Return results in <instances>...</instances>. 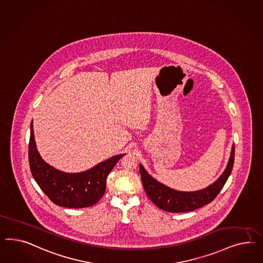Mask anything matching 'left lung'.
<instances>
[{"instance_id": "obj_1", "label": "left lung", "mask_w": 263, "mask_h": 263, "mask_svg": "<svg viewBox=\"0 0 263 263\" xmlns=\"http://www.w3.org/2000/svg\"><path fill=\"white\" fill-rule=\"evenodd\" d=\"M234 161V144H233L227 166L220 177L212 185L195 192H180L163 185L148 174L142 164H140V173L144 191L158 208L170 213H185L205 206L217 196L232 172Z\"/></svg>"}]
</instances>
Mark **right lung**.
<instances>
[{"mask_svg":"<svg viewBox=\"0 0 263 263\" xmlns=\"http://www.w3.org/2000/svg\"><path fill=\"white\" fill-rule=\"evenodd\" d=\"M125 154L111 157L88 171L69 173L46 163L36 148L33 121L30 122L29 161L31 174L44 193L55 205L81 209L97 204L106 190L108 174Z\"/></svg>","mask_w":263,"mask_h":263,"instance_id":"obj_1","label":"right lung"}]
</instances>
